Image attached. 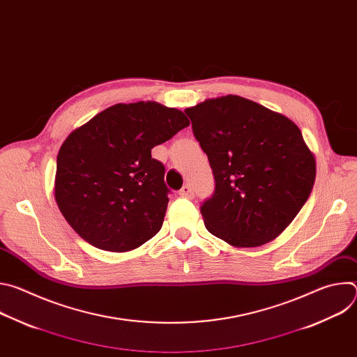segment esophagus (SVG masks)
<instances>
[{
  "label": "esophagus",
  "mask_w": 357,
  "mask_h": 357,
  "mask_svg": "<svg viewBox=\"0 0 357 357\" xmlns=\"http://www.w3.org/2000/svg\"><path fill=\"white\" fill-rule=\"evenodd\" d=\"M179 196H182V197H188V199H192V197H193V189H192V186H190L189 183L183 185V188L179 190Z\"/></svg>",
  "instance_id": "obj_1"
}]
</instances>
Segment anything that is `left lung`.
<instances>
[{
  "instance_id": "obj_1",
  "label": "left lung",
  "mask_w": 357,
  "mask_h": 357,
  "mask_svg": "<svg viewBox=\"0 0 357 357\" xmlns=\"http://www.w3.org/2000/svg\"><path fill=\"white\" fill-rule=\"evenodd\" d=\"M185 113L215 176L212 196L200 205L206 229L234 247L274 240L308 200L317 175L296 124L233 94Z\"/></svg>"
}]
</instances>
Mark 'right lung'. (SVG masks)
<instances>
[{
    "label": "right lung",
    "mask_w": 357,
    "mask_h": 357,
    "mask_svg": "<svg viewBox=\"0 0 357 357\" xmlns=\"http://www.w3.org/2000/svg\"><path fill=\"white\" fill-rule=\"evenodd\" d=\"M189 126L154 101L116 105L75 130L56 160L55 197L72 229L91 245L121 252L162 227L165 167L151 149Z\"/></svg>",
    "instance_id": "obj_1"
}]
</instances>
